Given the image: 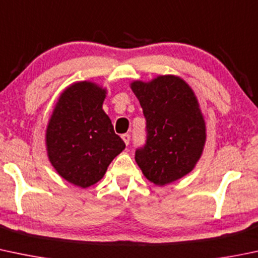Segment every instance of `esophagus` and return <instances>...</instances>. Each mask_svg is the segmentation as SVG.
I'll return each mask as SVG.
<instances>
[{"label":"esophagus","mask_w":258,"mask_h":258,"mask_svg":"<svg viewBox=\"0 0 258 258\" xmlns=\"http://www.w3.org/2000/svg\"><path fill=\"white\" fill-rule=\"evenodd\" d=\"M122 140H123V142L126 143L127 146H128V143H130V140H131V136H130L128 134H124V135H122Z\"/></svg>","instance_id":"34e87169"}]
</instances>
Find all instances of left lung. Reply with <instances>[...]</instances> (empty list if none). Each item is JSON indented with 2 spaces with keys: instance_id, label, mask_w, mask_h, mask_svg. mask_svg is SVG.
<instances>
[{
  "instance_id": "1",
  "label": "left lung",
  "mask_w": 258,
  "mask_h": 258,
  "mask_svg": "<svg viewBox=\"0 0 258 258\" xmlns=\"http://www.w3.org/2000/svg\"><path fill=\"white\" fill-rule=\"evenodd\" d=\"M131 89L146 117L147 140L135 156L145 177L165 185L190 173L207 140L204 117L190 86L174 75H161L150 83L134 81Z\"/></svg>"
}]
</instances>
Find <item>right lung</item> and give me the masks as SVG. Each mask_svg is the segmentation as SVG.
<instances>
[{
    "mask_svg": "<svg viewBox=\"0 0 258 258\" xmlns=\"http://www.w3.org/2000/svg\"><path fill=\"white\" fill-rule=\"evenodd\" d=\"M105 96L106 90L90 81L73 84L59 96L47 127L51 165L81 188L97 183L126 147L102 110Z\"/></svg>",
    "mask_w": 258,
    "mask_h": 258,
    "instance_id": "1",
    "label": "right lung"
}]
</instances>
